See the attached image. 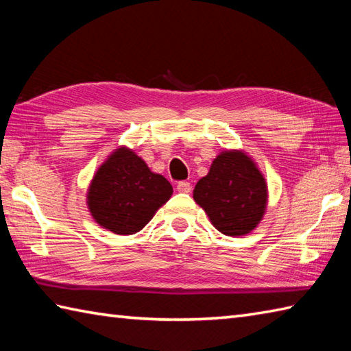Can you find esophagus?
<instances>
[{
  "mask_svg": "<svg viewBox=\"0 0 351 351\" xmlns=\"http://www.w3.org/2000/svg\"><path fill=\"white\" fill-rule=\"evenodd\" d=\"M176 189L180 193H190L191 191V184L187 181H180L176 184Z\"/></svg>",
  "mask_w": 351,
  "mask_h": 351,
  "instance_id": "obj_1",
  "label": "esophagus"
}]
</instances>
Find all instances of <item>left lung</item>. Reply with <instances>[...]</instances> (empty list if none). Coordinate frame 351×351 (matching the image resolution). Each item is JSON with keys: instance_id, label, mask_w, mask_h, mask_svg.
I'll return each instance as SVG.
<instances>
[{"instance_id": "left-lung-1", "label": "left lung", "mask_w": 351, "mask_h": 351, "mask_svg": "<svg viewBox=\"0 0 351 351\" xmlns=\"http://www.w3.org/2000/svg\"><path fill=\"white\" fill-rule=\"evenodd\" d=\"M193 197L221 234L245 235L263 219L267 185L247 155L230 151L214 160L210 173L196 184Z\"/></svg>"}]
</instances>
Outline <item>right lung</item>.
Listing matches in <instances>:
<instances>
[{"label": "right lung", "instance_id": "right-lung-1", "mask_svg": "<svg viewBox=\"0 0 351 351\" xmlns=\"http://www.w3.org/2000/svg\"><path fill=\"white\" fill-rule=\"evenodd\" d=\"M170 182L152 173L130 149H117L102 164L88 190V210L101 226L119 235L143 229L171 196Z\"/></svg>", "mask_w": 351, "mask_h": 351}]
</instances>
